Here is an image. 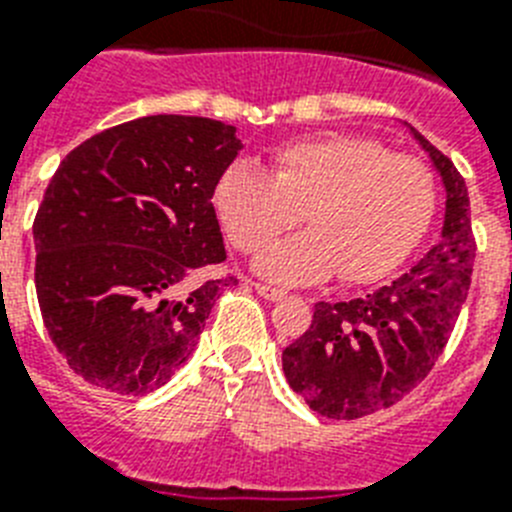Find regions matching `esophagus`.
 <instances>
[{
    "instance_id": "1",
    "label": "esophagus",
    "mask_w": 512,
    "mask_h": 512,
    "mask_svg": "<svg viewBox=\"0 0 512 512\" xmlns=\"http://www.w3.org/2000/svg\"><path fill=\"white\" fill-rule=\"evenodd\" d=\"M255 291L263 296V299H268V302H276V299L283 296L281 289H273V286H265V283H255Z\"/></svg>"
}]
</instances>
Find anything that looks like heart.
Returning <instances> with one entry per match:
<instances>
[{
  "mask_svg": "<svg viewBox=\"0 0 512 512\" xmlns=\"http://www.w3.org/2000/svg\"><path fill=\"white\" fill-rule=\"evenodd\" d=\"M435 179L422 161L362 135L302 137L270 153V176L231 163L213 187L229 242L260 252L304 218L309 234L268 249L257 270L278 283L338 276L372 283L401 268L435 216Z\"/></svg>",
  "mask_w": 512,
  "mask_h": 512,
  "instance_id": "b5f03b06",
  "label": "heart"
}]
</instances>
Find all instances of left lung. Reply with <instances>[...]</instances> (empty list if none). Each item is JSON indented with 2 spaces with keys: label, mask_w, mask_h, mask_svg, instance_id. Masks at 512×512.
Segmentation results:
<instances>
[{
  "label": "left lung",
  "mask_w": 512,
  "mask_h": 512,
  "mask_svg": "<svg viewBox=\"0 0 512 512\" xmlns=\"http://www.w3.org/2000/svg\"><path fill=\"white\" fill-rule=\"evenodd\" d=\"M445 187L440 239L403 276L349 302H317L312 325L283 351V375L312 411L362 419L416 388L440 359L458 320L476 244L463 176L406 124Z\"/></svg>",
  "instance_id": "1"
}]
</instances>
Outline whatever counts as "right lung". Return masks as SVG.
Listing matches in <instances>:
<instances>
[{"mask_svg":"<svg viewBox=\"0 0 512 512\" xmlns=\"http://www.w3.org/2000/svg\"><path fill=\"white\" fill-rule=\"evenodd\" d=\"M236 127L156 114L117 124L59 163L33 221L36 294L70 369L90 385L145 395L195 351L234 276L213 210L239 156Z\"/></svg>","mask_w":512,"mask_h":512,"instance_id":"obj_1","label":"right lung"}]
</instances>
